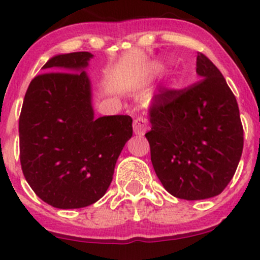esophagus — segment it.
<instances>
[{
  "mask_svg": "<svg viewBox=\"0 0 260 260\" xmlns=\"http://www.w3.org/2000/svg\"><path fill=\"white\" fill-rule=\"evenodd\" d=\"M133 131H135V135H145L147 131L146 119H143V118H137V119L133 120Z\"/></svg>",
  "mask_w": 260,
  "mask_h": 260,
  "instance_id": "1",
  "label": "esophagus"
}]
</instances>
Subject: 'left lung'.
<instances>
[{
  "label": "left lung",
  "instance_id": "left-lung-1",
  "mask_svg": "<svg viewBox=\"0 0 260 260\" xmlns=\"http://www.w3.org/2000/svg\"><path fill=\"white\" fill-rule=\"evenodd\" d=\"M200 81L182 90L162 89L148 109L151 161L175 198L203 200L222 192L243 152L239 107L220 70L199 54Z\"/></svg>",
  "mask_w": 260,
  "mask_h": 260
}]
</instances>
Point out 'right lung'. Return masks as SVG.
Returning a JSON list of instances; mask_svg holds the SVG:
<instances>
[{"label": "right lung", "instance_id": "obj_1", "mask_svg": "<svg viewBox=\"0 0 260 260\" xmlns=\"http://www.w3.org/2000/svg\"><path fill=\"white\" fill-rule=\"evenodd\" d=\"M88 51L55 55L31 80L18 120L20 161L34 192L57 209L96 203L132 137L129 115L94 117Z\"/></svg>", "mask_w": 260, "mask_h": 260}]
</instances>
